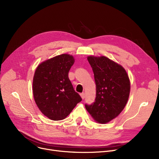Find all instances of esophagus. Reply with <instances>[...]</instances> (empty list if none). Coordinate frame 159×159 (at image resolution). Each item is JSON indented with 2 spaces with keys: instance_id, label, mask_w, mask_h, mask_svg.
<instances>
[{
  "instance_id": "esophagus-1",
  "label": "esophagus",
  "mask_w": 159,
  "mask_h": 159,
  "mask_svg": "<svg viewBox=\"0 0 159 159\" xmlns=\"http://www.w3.org/2000/svg\"><path fill=\"white\" fill-rule=\"evenodd\" d=\"M80 97H81V98H82V99H84V98H85V93H80Z\"/></svg>"
}]
</instances>
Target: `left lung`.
Returning a JSON list of instances; mask_svg holds the SVG:
<instances>
[{
  "instance_id": "8db88e82",
  "label": "left lung",
  "mask_w": 159,
  "mask_h": 159,
  "mask_svg": "<svg viewBox=\"0 0 159 159\" xmlns=\"http://www.w3.org/2000/svg\"><path fill=\"white\" fill-rule=\"evenodd\" d=\"M96 84L95 101L86 104L93 120L106 124L115 119L126 106L130 93V81L123 67L105 56H88Z\"/></svg>"
}]
</instances>
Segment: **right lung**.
Returning <instances> with one entry per match:
<instances>
[{
  "instance_id": "add662e5",
  "label": "right lung",
  "mask_w": 159,
  "mask_h": 159,
  "mask_svg": "<svg viewBox=\"0 0 159 159\" xmlns=\"http://www.w3.org/2000/svg\"><path fill=\"white\" fill-rule=\"evenodd\" d=\"M74 62L73 55L61 54L41 62L35 70L33 97L40 111L49 119H64L82 101L68 78Z\"/></svg>"
}]
</instances>
